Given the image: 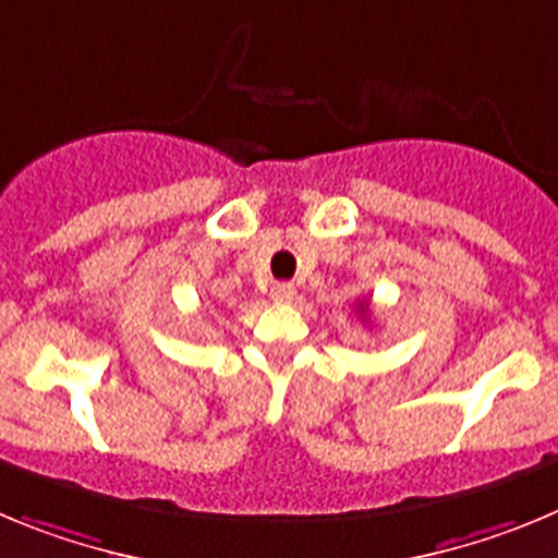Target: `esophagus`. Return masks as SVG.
Returning a JSON list of instances; mask_svg holds the SVG:
<instances>
[{"label":"esophagus","instance_id":"1","mask_svg":"<svg viewBox=\"0 0 558 558\" xmlns=\"http://www.w3.org/2000/svg\"><path fill=\"white\" fill-rule=\"evenodd\" d=\"M272 300L275 303H291L294 300V294H298V289H294V283H286V280H280V283L272 286Z\"/></svg>","mask_w":558,"mask_h":558}]
</instances>
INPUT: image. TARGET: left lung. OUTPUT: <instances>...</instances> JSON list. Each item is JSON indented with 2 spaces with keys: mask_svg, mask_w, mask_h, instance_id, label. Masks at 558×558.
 Here are the masks:
<instances>
[{
  "mask_svg": "<svg viewBox=\"0 0 558 558\" xmlns=\"http://www.w3.org/2000/svg\"><path fill=\"white\" fill-rule=\"evenodd\" d=\"M359 311H361V314H364V311H366V303H359Z\"/></svg>",
  "mask_w": 558,
  "mask_h": 558,
  "instance_id": "8db88e82",
  "label": "left lung"
}]
</instances>
